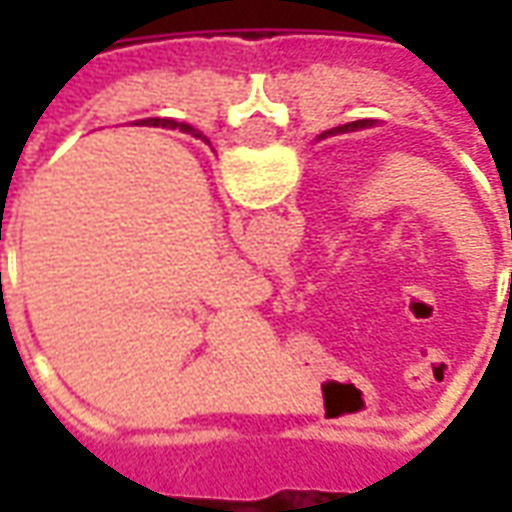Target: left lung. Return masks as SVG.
<instances>
[{
	"mask_svg": "<svg viewBox=\"0 0 512 512\" xmlns=\"http://www.w3.org/2000/svg\"><path fill=\"white\" fill-rule=\"evenodd\" d=\"M345 128H348V126H340V131H345Z\"/></svg>",
	"mask_w": 512,
	"mask_h": 512,
	"instance_id": "obj_1",
	"label": "left lung"
}]
</instances>
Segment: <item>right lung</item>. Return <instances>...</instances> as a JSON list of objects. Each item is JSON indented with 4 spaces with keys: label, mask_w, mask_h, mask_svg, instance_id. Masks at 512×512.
<instances>
[{
    "label": "right lung",
    "mask_w": 512,
    "mask_h": 512,
    "mask_svg": "<svg viewBox=\"0 0 512 512\" xmlns=\"http://www.w3.org/2000/svg\"><path fill=\"white\" fill-rule=\"evenodd\" d=\"M180 131H186V134H191L194 128H191V126H180Z\"/></svg>",
    "instance_id": "obj_1"
}]
</instances>
